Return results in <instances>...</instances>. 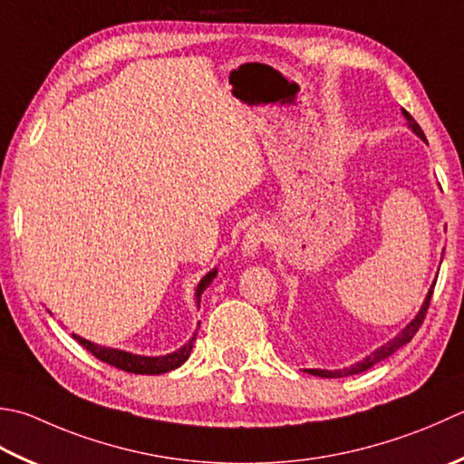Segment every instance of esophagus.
I'll list each match as a JSON object with an SVG mask.
<instances>
[{"mask_svg": "<svg viewBox=\"0 0 464 464\" xmlns=\"http://www.w3.org/2000/svg\"><path fill=\"white\" fill-rule=\"evenodd\" d=\"M269 237H271V235L267 231V227L251 225L249 229H247V233H245L243 243H241V249H243L245 256H256V253L261 249V245L267 243Z\"/></svg>", "mask_w": 464, "mask_h": 464, "instance_id": "34e87169", "label": "esophagus"}]
</instances>
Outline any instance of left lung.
I'll list each match as a JSON object with an SVG mask.
<instances>
[{
	"mask_svg": "<svg viewBox=\"0 0 464 464\" xmlns=\"http://www.w3.org/2000/svg\"><path fill=\"white\" fill-rule=\"evenodd\" d=\"M402 114L406 116V121H408V129H412V132L416 136H420V139L426 142V136H424L422 129L419 126V122H416L414 118L408 114L406 111H402ZM434 285H437V281H434V284L430 285L429 295H426L424 304L420 305V312L414 315V320L408 324L406 328L401 334H398L394 340H390L388 343H384V346H380L378 350L372 352L370 356H366L362 362H356V364H352L350 368H342V370H317V368H312V370H305L307 374L320 376V378H343V376H352V374H360V372H366L374 364H378L380 360L392 356L396 350H401L402 346H406V343L414 338V334L419 332V328H420L422 322H424V317H426V310H429V305H430V297H432V292H434Z\"/></svg>",
	"mask_w": 464,
	"mask_h": 464,
	"instance_id": "1",
	"label": "left lung"
}]
</instances>
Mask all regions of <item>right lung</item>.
<instances>
[{
  "label": "right lung",
  "instance_id": "obj_1",
  "mask_svg": "<svg viewBox=\"0 0 464 464\" xmlns=\"http://www.w3.org/2000/svg\"><path fill=\"white\" fill-rule=\"evenodd\" d=\"M215 276H217V269H211L201 281H198L197 294H195L197 305L201 304V294L208 287V284H211V281L215 279ZM72 335H74V340H78L82 348H86L100 362H106V364H111L118 370L130 372V374H165V372L175 370L180 364H185V362L188 360L197 334L185 343L183 348H179L177 352H172V353H167V356H139V353L98 346V343H92V342H88L84 338H80V335H76V334H72Z\"/></svg>",
  "mask_w": 464,
  "mask_h": 464
}]
</instances>
